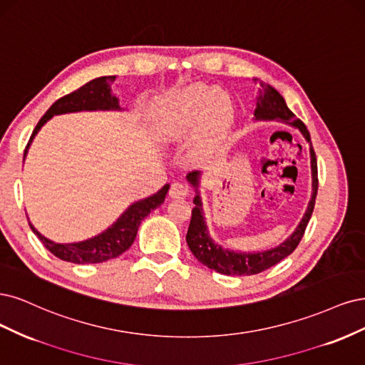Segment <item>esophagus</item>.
Returning a JSON list of instances; mask_svg holds the SVG:
<instances>
[{"label":"esophagus","instance_id":"esophagus-1","mask_svg":"<svg viewBox=\"0 0 365 365\" xmlns=\"http://www.w3.org/2000/svg\"><path fill=\"white\" fill-rule=\"evenodd\" d=\"M170 197L173 198H180V197H186L187 194H190V187H187L186 185L183 183H179V182H174L171 186H170Z\"/></svg>","mask_w":365,"mask_h":365}]
</instances>
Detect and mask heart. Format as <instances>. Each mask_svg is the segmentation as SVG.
<instances>
[{"label":"heart","instance_id":"obj_1","mask_svg":"<svg viewBox=\"0 0 365 365\" xmlns=\"http://www.w3.org/2000/svg\"><path fill=\"white\" fill-rule=\"evenodd\" d=\"M233 118V108L225 92L197 85L159 103L151 112V127L163 140H175L203 124V147L212 148Z\"/></svg>","mask_w":365,"mask_h":365}]
</instances>
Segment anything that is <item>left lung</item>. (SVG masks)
I'll use <instances>...</instances> for the list:
<instances>
[{"instance_id":"1","label":"left lung","mask_w":365,"mask_h":365,"mask_svg":"<svg viewBox=\"0 0 365 365\" xmlns=\"http://www.w3.org/2000/svg\"><path fill=\"white\" fill-rule=\"evenodd\" d=\"M257 85H259V88H257V103L255 109L256 120L285 121L294 127H297L302 132V135L304 136V139H307L311 145L309 151H311V168H312V198L309 202L307 214H304L303 220L300 221L299 227L284 244H280L279 247H276V249L261 252V253H238V252H230V250L222 249V247H220L218 244H214V241L210 240L206 229V222L203 218L202 202H200V195L197 194L194 198L195 206L192 207L190 229H187V233H186V242L190 245L191 252L200 262L209 267L210 269H214L217 273L227 274V276H252V274L262 273L269 267H273L282 259H285L288 255H291L294 250H296V247L303 238L304 230H307V226L315 206L317 191H319L317 158H315V151L311 143V135L308 132L307 125L296 118V115L288 109L284 97H282L274 88L264 83V81H259ZM198 175H200L198 171H192L186 175L187 180L191 182V185L195 187V190L198 187Z\"/></svg>"}]
</instances>
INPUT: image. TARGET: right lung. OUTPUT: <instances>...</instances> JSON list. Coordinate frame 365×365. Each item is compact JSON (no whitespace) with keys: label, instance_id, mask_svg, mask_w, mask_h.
<instances>
[{"label":"right lung","instance_id":"right-lung-1","mask_svg":"<svg viewBox=\"0 0 365 365\" xmlns=\"http://www.w3.org/2000/svg\"><path fill=\"white\" fill-rule=\"evenodd\" d=\"M115 80H116V76L93 78L89 81V83L66 93V96H63L62 98L54 101L51 108L46 110V113L39 120L38 125L34 127L29 144L24 150V158L27 155L31 139L53 115L77 112V110L120 109L118 98L110 96V89H112V85L115 83ZM168 190H170V185H165L155 195H151L145 200H140V202H136L125 210L115 225H112V227L100 233L98 237L91 238L83 242L56 244L42 237V235L30 225V221L29 225L31 230L38 235V238L45 245V249L50 250L56 257H58V259L73 262V264L106 262L109 259H113V257H118L133 244L140 221H143L151 210H155L158 206L163 203Z\"/></svg>","mask_w":365,"mask_h":365}]
</instances>
